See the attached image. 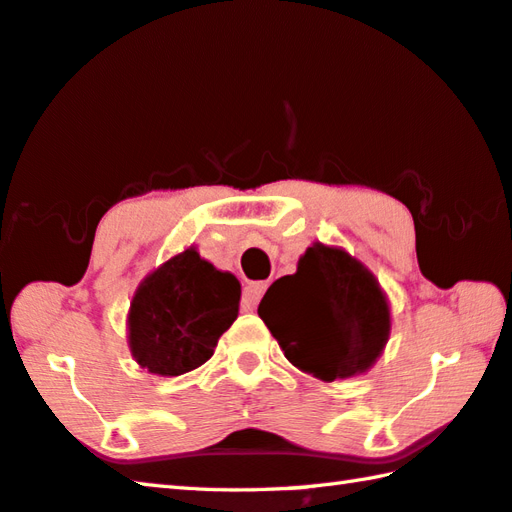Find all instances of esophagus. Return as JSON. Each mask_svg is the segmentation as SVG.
Listing matches in <instances>:
<instances>
[{"mask_svg":"<svg viewBox=\"0 0 512 512\" xmlns=\"http://www.w3.org/2000/svg\"><path fill=\"white\" fill-rule=\"evenodd\" d=\"M266 288H268L266 282H250V284L244 288V297H242L244 308H246V310H253V308L259 304V299L264 297Z\"/></svg>","mask_w":512,"mask_h":512,"instance_id":"1","label":"esophagus"}]
</instances>
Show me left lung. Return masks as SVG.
Masks as SVG:
<instances>
[{
    "label": "left lung",
    "instance_id": "left-lung-1",
    "mask_svg": "<svg viewBox=\"0 0 512 512\" xmlns=\"http://www.w3.org/2000/svg\"><path fill=\"white\" fill-rule=\"evenodd\" d=\"M286 359L322 382L364 373L386 346L390 310L375 277L346 250L315 244L257 308Z\"/></svg>",
    "mask_w": 512,
    "mask_h": 512
}]
</instances>
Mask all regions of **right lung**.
Masks as SVG:
<instances>
[{"label": "right lung", "instance_id": "1", "mask_svg": "<svg viewBox=\"0 0 512 512\" xmlns=\"http://www.w3.org/2000/svg\"><path fill=\"white\" fill-rule=\"evenodd\" d=\"M242 286L197 255L195 248L150 273L130 304L133 357L150 373L177 377L208 362L237 319Z\"/></svg>", "mask_w": 512, "mask_h": 512}]
</instances>
